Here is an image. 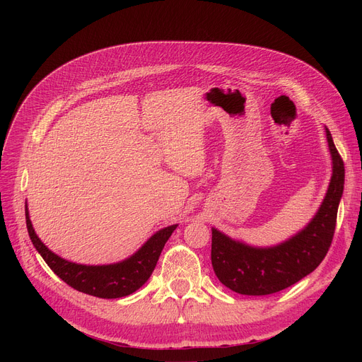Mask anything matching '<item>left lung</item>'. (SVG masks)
<instances>
[{
  "instance_id": "8db88e82",
  "label": "left lung",
  "mask_w": 362,
  "mask_h": 362,
  "mask_svg": "<svg viewBox=\"0 0 362 362\" xmlns=\"http://www.w3.org/2000/svg\"><path fill=\"white\" fill-rule=\"evenodd\" d=\"M333 176L318 213L292 239L273 248H252L213 229L211 262L218 280L240 295H272L313 273L325 259L334 236L339 202L344 194L345 165L326 129Z\"/></svg>"
}]
</instances>
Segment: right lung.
I'll use <instances>...</instances> for the list:
<instances>
[{"instance_id":"obj_1","label":"right lung","mask_w":362,"mask_h":362,"mask_svg":"<svg viewBox=\"0 0 362 362\" xmlns=\"http://www.w3.org/2000/svg\"><path fill=\"white\" fill-rule=\"evenodd\" d=\"M26 226L30 240L48 267L73 289L104 299L122 298L138 291L154 272L165 242L177 224L157 232L130 258L110 265H82L66 261L51 252L36 236L26 205Z\"/></svg>"}]
</instances>
